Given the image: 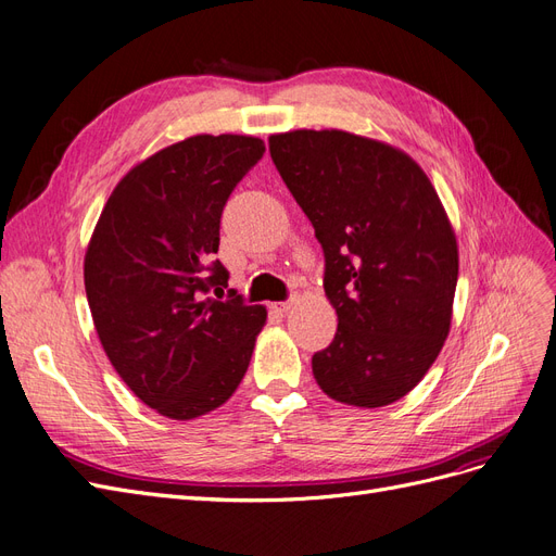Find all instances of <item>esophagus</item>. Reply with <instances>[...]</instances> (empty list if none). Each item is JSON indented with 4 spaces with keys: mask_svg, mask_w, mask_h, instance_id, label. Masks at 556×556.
Returning a JSON list of instances; mask_svg holds the SVG:
<instances>
[{
    "mask_svg": "<svg viewBox=\"0 0 556 556\" xmlns=\"http://www.w3.org/2000/svg\"><path fill=\"white\" fill-rule=\"evenodd\" d=\"M296 304H299V299H296V296H292L290 301H282V304H276V306H274V311H278V313H290Z\"/></svg>",
    "mask_w": 556,
    "mask_h": 556,
    "instance_id": "obj_1",
    "label": "esophagus"
}]
</instances>
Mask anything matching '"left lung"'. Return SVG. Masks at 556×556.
Returning <instances> with one entry per match:
<instances>
[{"label":"left lung","instance_id":"8db88e82","mask_svg":"<svg viewBox=\"0 0 556 556\" xmlns=\"http://www.w3.org/2000/svg\"><path fill=\"white\" fill-rule=\"evenodd\" d=\"M268 150L325 250L339 329L313 355L327 396L380 408L427 376L450 333L459 248L408 153L343 129L271 134Z\"/></svg>","mask_w":556,"mask_h":556}]
</instances>
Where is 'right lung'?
I'll list each match as a JSON object with an SVG mask.
<instances>
[{"mask_svg":"<svg viewBox=\"0 0 556 556\" xmlns=\"http://www.w3.org/2000/svg\"><path fill=\"white\" fill-rule=\"evenodd\" d=\"M245 134H197L134 164L90 237L83 278L109 362L148 408L188 422L237 392L266 323L225 294L220 215L264 155Z\"/></svg>","mask_w":556,"mask_h":556,"instance_id":"right-lung-1","label":"right lung"}]
</instances>
